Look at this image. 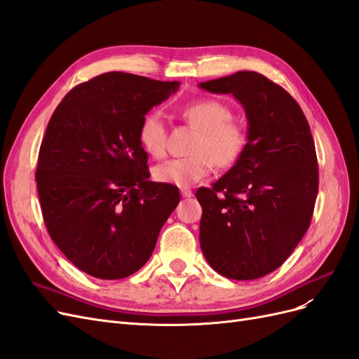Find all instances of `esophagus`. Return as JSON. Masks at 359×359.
<instances>
[{
    "mask_svg": "<svg viewBox=\"0 0 359 359\" xmlns=\"http://www.w3.org/2000/svg\"><path fill=\"white\" fill-rule=\"evenodd\" d=\"M181 196L182 198H191L193 196V191L190 189H187V187H184V189H181Z\"/></svg>",
    "mask_w": 359,
    "mask_h": 359,
    "instance_id": "esophagus-1",
    "label": "esophagus"
}]
</instances>
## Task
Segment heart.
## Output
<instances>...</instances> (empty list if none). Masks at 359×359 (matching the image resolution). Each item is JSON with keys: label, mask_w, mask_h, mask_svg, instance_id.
<instances>
[{"label": "heart", "mask_w": 359, "mask_h": 359, "mask_svg": "<svg viewBox=\"0 0 359 359\" xmlns=\"http://www.w3.org/2000/svg\"><path fill=\"white\" fill-rule=\"evenodd\" d=\"M184 121L199 130L191 147V156L170 158L153 170L156 181L187 187L208 177L214 169L231 168L240 160L247 145L245 128L231 119L232 112L224 103L214 99H198L181 109ZM137 140L149 156L166 154L168 132L158 112H148L137 130Z\"/></svg>", "instance_id": "heart-1"}]
</instances>
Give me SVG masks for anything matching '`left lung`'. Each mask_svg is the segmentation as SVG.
Segmentation results:
<instances>
[{
  "mask_svg": "<svg viewBox=\"0 0 359 359\" xmlns=\"http://www.w3.org/2000/svg\"><path fill=\"white\" fill-rule=\"evenodd\" d=\"M232 94L248 130L243 156L211 189H199V241L211 268L232 280L273 273L307 232L319 169L307 118L293 97L257 72L201 82Z\"/></svg>",
  "mask_w": 359,
  "mask_h": 359,
  "instance_id": "obj_1",
  "label": "left lung"
}]
</instances>
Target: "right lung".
<instances>
[{
	"instance_id": "obj_1",
	"label": "right lung",
	"mask_w": 359,
	"mask_h": 359,
	"mask_svg": "<svg viewBox=\"0 0 359 359\" xmlns=\"http://www.w3.org/2000/svg\"><path fill=\"white\" fill-rule=\"evenodd\" d=\"M180 82L109 72L79 83L50 116L36 170L46 229L70 262L95 278L135 274L180 203L149 181L137 140L142 118Z\"/></svg>"
}]
</instances>
